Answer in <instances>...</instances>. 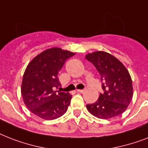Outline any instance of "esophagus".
<instances>
[{"label":"esophagus","instance_id":"1","mask_svg":"<svg viewBox=\"0 0 148 148\" xmlns=\"http://www.w3.org/2000/svg\"><path fill=\"white\" fill-rule=\"evenodd\" d=\"M77 91L79 93H84L85 91V90H77Z\"/></svg>","mask_w":148,"mask_h":148}]
</instances>
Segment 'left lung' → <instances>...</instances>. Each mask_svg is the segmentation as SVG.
<instances>
[{"mask_svg": "<svg viewBox=\"0 0 148 148\" xmlns=\"http://www.w3.org/2000/svg\"><path fill=\"white\" fill-rule=\"evenodd\" d=\"M100 74L103 94L95 103L87 104L88 110L101 119H109L124 112L133 97L131 75L117 58L104 51L86 55Z\"/></svg>", "mask_w": 148, "mask_h": 148, "instance_id": "obj_1", "label": "left lung"}]
</instances>
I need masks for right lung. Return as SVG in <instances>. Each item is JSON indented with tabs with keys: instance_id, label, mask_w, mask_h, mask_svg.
<instances>
[{
	"instance_id": "obj_1",
	"label": "right lung",
	"mask_w": 148,
	"mask_h": 148,
	"mask_svg": "<svg viewBox=\"0 0 148 148\" xmlns=\"http://www.w3.org/2000/svg\"><path fill=\"white\" fill-rule=\"evenodd\" d=\"M75 53L59 47L45 50L29 63L24 71L21 95L27 108L36 116L53 120L66 113L72 96L57 90L58 74L65 61Z\"/></svg>"
}]
</instances>
